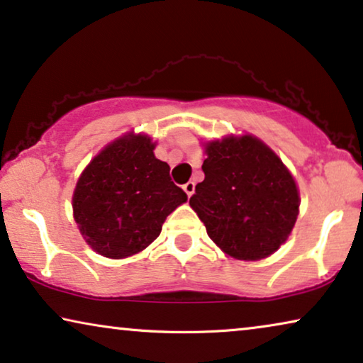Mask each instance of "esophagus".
I'll list each match as a JSON object with an SVG mask.
<instances>
[{
	"label": "esophagus",
	"mask_w": 363,
	"mask_h": 363,
	"mask_svg": "<svg viewBox=\"0 0 363 363\" xmlns=\"http://www.w3.org/2000/svg\"><path fill=\"white\" fill-rule=\"evenodd\" d=\"M182 189H184V192L187 194V197H191L192 194H194V191H196V184H194L192 181H189V182L184 184Z\"/></svg>",
	"instance_id": "1"
}]
</instances>
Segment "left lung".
<instances>
[{"instance_id":"8db88e82","label":"left lung","mask_w":363,"mask_h":363,"mask_svg":"<svg viewBox=\"0 0 363 363\" xmlns=\"http://www.w3.org/2000/svg\"><path fill=\"white\" fill-rule=\"evenodd\" d=\"M206 152V179L189 203L208 237L238 259L277 252L299 211L298 187L281 160L250 135L208 143Z\"/></svg>"}]
</instances>
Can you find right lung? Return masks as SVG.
Wrapping results in <instances>:
<instances>
[{"label":"right lung","instance_id":"1","mask_svg":"<svg viewBox=\"0 0 363 363\" xmlns=\"http://www.w3.org/2000/svg\"><path fill=\"white\" fill-rule=\"evenodd\" d=\"M145 135L116 140L82 172L72 207L85 242L106 258L131 257L155 242L166 217L187 201Z\"/></svg>","mask_w":363,"mask_h":363}]
</instances>
